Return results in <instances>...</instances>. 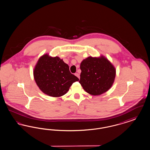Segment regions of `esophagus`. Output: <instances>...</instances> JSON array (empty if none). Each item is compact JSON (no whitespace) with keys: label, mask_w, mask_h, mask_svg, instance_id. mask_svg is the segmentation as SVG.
<instances>
[{"label":"esophagus","mask_w":150,"mask_h":150,"mask_svg":"<svg viewBox=\"0 0 150 150\" xmlns=\"http://www.w3.org/2000/svg\"><path fill=\"white\" fill-rule=\"evenodd\" d=\"M75 75L76 76H77V77L80 79V75H79L78 73H75Z\"/></svg>","instance_id":"34e87169"}]
</instances>
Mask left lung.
Returning a JSON list of instances; mask_svg holds the SVG:
<instances>
[{
  "instance_id": "8db88e82",
  "label": "left lung",
  "mask_w": 150,
  "mask_h": 150,
  "mask_svg": "<svg viewBox=\"0 0 150 150\" xmlns=\"http://www.w3.org/2000/svg\"><path fill=\"white\" fill-rule=\"evenodd\" d=\"M80 69L79 83L91 95H101L107 91L114 83L115 69L104 56L88 57L81 62Z\"/></svg>"
}]
</instances>
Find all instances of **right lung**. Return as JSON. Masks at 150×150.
Listing matches in <instances>:
<instances>
[{
	"mask_svg": "<svg viewBox=\"0 0 150 150\" xmlns=\"http://www.w3.org/2000/svg\"><path fill=\"white\" fill-rule=\"evenodd\" d=\"M34 79L42 92L52 97L65 95L72 84L79 79L72 74L69 66L60 57L43 54L37 62Z\"/></svg>",
	"mask_w": 150,
	"mask_h": 150,
	"instance_id": "obj_1",
	"label": "right lung"
}]
</instances>
